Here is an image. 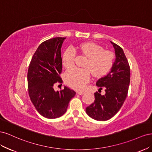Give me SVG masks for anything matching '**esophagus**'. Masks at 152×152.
<instances>
[{
  "label": "esophagus",
  "mask_w": 152,
  "mask_h": 152,
  "mask_svg": "<svg viewBox=\"0 0 152 152\" xmlns=\"http://www.w3.org/2000/svg\"><path fill=\"white\" fill-rule=\"evenodd\" d=\"M85 93L84 91H77V94H79V95H82L84 94Z\"/></svg>",
  "instance_id": "34e87169"
}]
</instances>
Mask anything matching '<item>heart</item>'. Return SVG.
<instances>
[{
	"label": "heart",
	"mask_w": 152,
	"mask_h": 152,
	"mask_svg": "<svg viewBox=\"0 0 152 152\" xmlns=\"http://www.w3.org/2000/svg\"><path fill=\"white\" fill-rule=\"evenodd\" d=\"M81 53L87 58L84 68H72L65 73L66 83L75 89H83L91 79V73L96 77L105 75L112 68L115 62V54L110 50H104L101 45L94 42H86L80 45ZM77 56L75 48L70 46L64 52L63 65L66 68L74 66Z\"/></svg>",
	"instance_id": "heart-1"
}]
</instances>
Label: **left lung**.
I'll use <instances>...</instances> for the list:
<instances>
[{
    "mask_svg": "<svg viewBox=\"0 0 152 152\" xmlns=\"http://www.w3.org/2000/svg\"><path fill=\"white\" fill-rule=\"evenodd\" d=\"M116 59L108 74L96 82V86L105 89L102 95L94 93L95 100L86 108V113L96 121H105L113 117L125 101L130 83V66L123 49L112 42Z\"/></svg>",
    "mask_w": 152,
    "mask_h": 152,
    "instance_id": "obj_1",
    "label": "left lung"
}]
</instances>
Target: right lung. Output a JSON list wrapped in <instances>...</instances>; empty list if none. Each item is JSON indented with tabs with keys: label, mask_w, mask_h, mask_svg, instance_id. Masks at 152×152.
I'll list each match as a JSON object with an SVG mask.
<instances>
[{
	"label": "right lung",
	"mask_w": 152,
	"mask_h": 152,
	"mask_svg": "<svg viewBox=\"0 0 152 152\" xmlns=\"http://www.w3.org/2000/svg\"><path fill=\"white\" fill-rule=\"evenodd\" d=\"M66 37H55L41 43L32 56L27 74L28 94L37 112L48 118L62 116L75 92L64 87L55 91V84L63 83L61 48Z\"/></svg>",
	"instance_id": "add662e5"
}]
</instances>
